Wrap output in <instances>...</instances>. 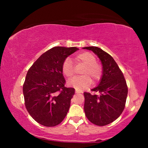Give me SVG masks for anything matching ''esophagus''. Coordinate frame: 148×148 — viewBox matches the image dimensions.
<instances>
[{"instance_id": "34e87169", "label": "esophagus", "mask_w": 148, "mask_h": 148, "mask_svg": "<svg viewBox=\"0 0 148 148\" xmlns=\"http://www.w3.org/2000/svg\"><path fill=\"white\" fill-rule=\"evenodd\" d=\"M80 92H81V91H78V90L76 89V93H80Z\"/></svg>"}]
</instances>
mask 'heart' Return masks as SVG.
Masks as SVG:
<instances>
[{"label": "heart", "mask_w": 148, "mask_h": 148, "mask_svg": "<svg viewBox=\"0 0 148 148\" xmlns=\"http://www.w3.org/2000/svg\"><path fill=\"white\" fill-rule=\"evenodd\" d=\"M74 61L77 63L83 64L81 77H74L69 80L68 84L78 91H81L89 86L91 84V79L94 82L101 78L102 75V67L96 62V57L89 52H82L74 57ZM62 71L65 76L71 77L74 75V70L71 60L67 58L62 63Z\"/></svg>", "instance_id": "obj_1"}]
</instances>
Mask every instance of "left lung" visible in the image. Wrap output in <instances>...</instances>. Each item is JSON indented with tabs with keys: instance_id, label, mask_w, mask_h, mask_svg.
Returning a JSON list of instances; mask_svg holds the SVG:
<instances>
[{
	"instance_id": "obj_1",
	"label": "left lung",
	"mask_w": 148,
	"mask_h": 148,
	"mask_svg": "<svg viewBox=\"0 0 148 148\" xmlns=\"http://www.w3.org/2000/svg\"><path fill=\"white\" fill-rule=\"evenodd\" d=\"M83 49L92 51L102 64L99 84L91 89L99 95L84 92V112L92 123L104 126L118 118L123 111L128 88L123 74L110 55L98 47H85Z\"/></svg>"
}]
</instances>
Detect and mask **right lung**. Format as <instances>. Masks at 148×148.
Wrapping results in <instances>:
<instances>
[{
	"label": "right lung",
	"mask_w": 148,
	"mask_h": 148,
	"mask_svg": "<svg viewBox=\"0 0 148 148\" xmlns=\"http://www.w3.org/2000/svg\"><path fill=\"white\" fill-rule=\"evenodd\" d=\"M79 49L54 47L45 52L27 72L23 92L25 104L35 121L46 127H54L68 113L74 88L64 87L62 63Z\"/></svg>",
	"instance_id": "add662e5"
}]
</instances>
